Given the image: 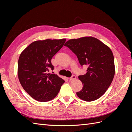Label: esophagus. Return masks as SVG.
I'll use <instances>...</instances> for the list:
<instances>
[{"label": "esophagus", "instance_id": "34e87169", "mask_svg": "<svg viewBox=\"0 0 132 132\" xmlns=\"http://www.w3.org/2000/svg\"><path fill=\"white\" fill-rule=\"evenodd\" d=\"M76 79V77L75 75H72V77H71V78H70L69 79V80L70 81H72V80H75Z\"/></svg>", "mask_w": 132, "mask_h": 132}]
</instances>
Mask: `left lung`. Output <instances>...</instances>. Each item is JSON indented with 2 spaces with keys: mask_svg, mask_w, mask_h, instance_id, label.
Returning a JSON list of instances; mask_svg holds the SVG:
<instances>
[{
  "mask_svg": "<svg viewBox=\"0 0 132 132\" xmlns=\"http://www.w3.org/2000/svg\"><path fill=\"white\" fill-rule=\"evenodd\" d=\"M64 46L77 55L81 66H88L86 73L78 77L83 85L77 93L78 97L90 102L102 96L115 74L114 57L110 47L91 36L69 39Z\"/></svg>",
  "mask_w": 132,
  "mask_h": 132,
  "instance_id": "left-lung-1",
  "label": "left lung"
}]
</instances>
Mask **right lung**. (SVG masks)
<instances>
[{
  "mask_svg": "<svg viewBox=\"0 0 132 132\" xmlns=\"http://www.w3.org/2000/svg\"><path fill=\"white\" fill-rule=\"evenodd\" d=\"M65 38L36 41L23 50L18 61V75L23 89L35 100L50 101L57 96L64 80L54 74L51 59L62 48Z\"/></svg>",
  "mask_w": 132,
  "mask_h": 132,
  "instance_id": "1",
  "label": "right lung"
}]
</instances>
